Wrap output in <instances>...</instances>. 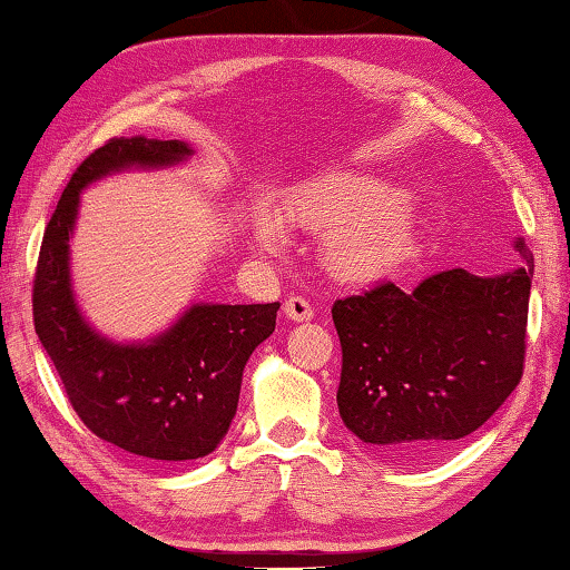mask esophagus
I'll return each mask as SVG.
<instances>
[{"mask_svg": "<svg viewBox=\"0 0 570 570\" xmlns=\"http://www.w3.org/2000/svg\"><path fill=\"white\" fill-rule=\"evenodd\" d=\"M284 314H286V320H292V322H308L314 316V308L302 296H288L284 304Z\"/></svg>", "mask_w": 570, "mask_h": 570, "instance_id": "obj_1", "label": "esophagus"}]
</instances>
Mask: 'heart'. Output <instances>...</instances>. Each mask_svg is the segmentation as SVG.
Here are the masks:
<instances>
[{
  "mask_svg": "<svg viewBox=\"0 0 570 570\" xmlns=\"http://www.w3.org/2000/svg\"><path fill=\"white\" fill-rule=\"evenodd\" d=\"M284 210L296 226L326 230L322 264L342 284H384L420 256L422 228L412 198L390 180L330 173L296 186ZM250 236L264 250L288 246L286 220L266 206L250 216Z\"/></svg>",
  "mask_w": 570,
  "mask_h": 570,
  "instance_id": "heart-1",
  "label": "heart"
}]
</instances>
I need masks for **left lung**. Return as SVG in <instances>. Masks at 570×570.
Returning <instances> with one entry per match:
<instances>
[{"label":"left lung","mask_w":570,"mask_h":570,"mask_svg":"<svg viewBox=\"0 0 570 570\" xmlns=\"http://www.w3.org/2000/svg\"><path fill=\"white\" fill-rule=\"evenodd\" d=\"M498 276L450 268L414 292L334 302L346 430L397 462L432 460L488 422L523 377L533 256Z\"/></svg>","instance_id":"1"}]
</instances>
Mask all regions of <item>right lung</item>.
<instances>
[{
	"label": "right lung",
	"instance_id": "right-lung-1",
	"mask_svg": "<svg viewBox=\"0 0 570 570\" xmlns=\"http://www.w3.org/2000/svg\"><path fill=\"white\" fill-rule=\"evenodd\" d=\"M190 156L188 142L150 138H115L95 150L47 224L32 294L35 332L80 420L110 445L160 462L198 460L220 445L248 356L276 330L278 302H198L148 340H110L77 304L70 240L92 183L176 168Z\"/></svg>",
	"mask_w": 570,
	"mask_h": 570
}]
</instances>
